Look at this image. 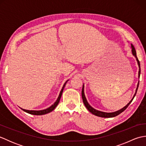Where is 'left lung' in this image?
Returning <instances> with one entry per match:
<instances>
[{
  "label": "left lung",
  "mask_w": 146,
  "mask_h": 146,
  "mask_svg": "<svg viewBox=\"0 0 146 146\" xmlns=\"http://www.w3.org/2000/svg\"><path fill=\"white\" fill-rule=\"evenodd\" d=\"M131 48H132V54L135 57L136 60H137V63H138V65H139V78L140 77V74H141V66H140V62H139L138 58L137 57V55H136V51H135V49L134 47V46H133L132 44H131ZM139 82H138V84H137V88H136V90H135V94L134 95V97H133L132 100L129 102V103L126 105V106H125L123 108H122V109H120L119 110H118L117 111H114V112H111V113H107V112H103V111H98L96 109H94V108L92 107L88 103L87 100H86V97L85 96V94H84V85H83V88H82V99H83V104H85L86 108H87V109L90 111V112L92 113H93L94 115H95L96 116H98V117H105V118H110V117H115L117 115H119L120 113H121L122 112V111H124L128 107L129 105H130V104L131 103L132 101L133 100V99H134V97L136 95V93H137V89H138V86H139Z\"/></svg>",
  "instance_id": "obj_1"
}]
</instances>
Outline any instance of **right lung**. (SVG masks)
Wrapping results in <instances>:
<instances>
[{"instance_id": "obj_1", "label": "right lung", "mask_w": 146, "mask_h": 146, "mask_svg": "<svg viewBox=\"0 0 146 146\" xmlns=\"http://www.w3.org/2000/svg\"><path fill=\"white\" fill-rule=\"evenodd\" d=\"M66 82H66L64 83V85L63 86V88H62V89H61V90L60 92V95H59V97H58V99L56 100V101L54 102V104L53 105H52L50 107H49L48 108H46V109L42 110H28L23 109V108H21V109L23 110H24V111H26V112H27V113H30V114H32V115H44V114H46V113H48L51 112V111L53 110L54 108L56 107L58 104H59V102H60V98H61V95H62V93H63V89L64 88V86H65V85H66Z\"/></svg>"}]
</instances>
